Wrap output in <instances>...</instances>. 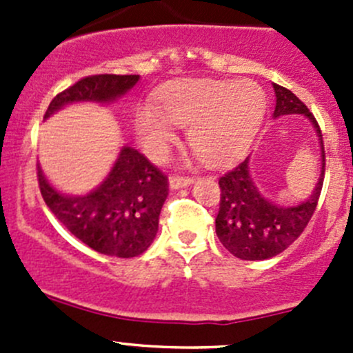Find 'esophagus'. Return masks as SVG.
Returning <instances> with one entry per match:
<instances>
[{
  "mask_svg": "<svg viewBox=\"0 0 353 353\" xmlns=\"http://www.w3.org/2000/svg\"><path fill=\"white\" fill-rule=\"evenodd\" d=\"M194 183L193 177H177L172 176L169 179V186L170 190H181V188H188Z\"/></svg>",
  "mask_w": 353,
  "mask_h": 353,
  "instance_id": "obj_1",
  "label": "esophagus"
}]
</instances>
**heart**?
Returning <instances> with one entry per match:
<instances>
[{
    "instance_id": "b5f03b06",
    "label": "heart",
    "mask_w": 353,
    "mask_h": 353,
    "mask_svg": "<svg viewBox=\"0 0 353 353\" xmlns=\"http://www.w3.org/2000/svg\"><path fill=\"white\" fill-rule=\"evenodd\" d=\"M265 92L251 80H183L154 104L140 105L134 128L152 159H163L188 128V143L206 165L222 167L245 154L263 121Z\"/></svg>"
}]
</instances>
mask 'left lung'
Returning <instances> with one entry per match:
<instances>
[{
  "label": "left lung",
  "instance_id": "8db88e82",
  "mask_svg": "<svg viewBox=\"0 0 353 353\" xmlns=\"http://www.w3.org/2000/svg\"><path fill=\"white\" fill-rule=\"evenodd\" d=\"M276 104L273 119L302 114L312 124L319 143V177L314 190L297 205H279L259 191L249 169V159L220 177V210L215 230L223 248L245 261L268 259L280 254L294 243L314 213L325 179V145L323 134L309 109L287 88L273 83Z\"/></svg>",
  "mask_w": 353,
  "mask_h": 353
}]
</instances>
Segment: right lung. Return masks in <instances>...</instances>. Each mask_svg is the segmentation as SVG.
<instances>
[{
  "label": "right lung",
  "instance_id": "add662e5",
  "mask_svg": "<svg viewBox=\"0 0 353 353\" xmlns=\"http://www.w3.org/2000/svg\"><path fill=\"white\" fill-rule=\"evenodd\" d=\"M140 74H94L56 95L44 119L73 104L108 105L119 101ZM41 194L56 219L94 251L134 258L147 251L159 232V215L169 194L167 177L133 147L123 145L97 188L85 194H66L52 186L37 163Z\"/></svg>",
  "mask_w": 353,
  "mask_h": 353
}]
</instances>
